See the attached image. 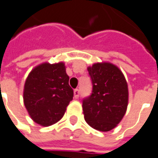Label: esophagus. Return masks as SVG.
Masks as SVG:
<instances>
[{
    "mask_svg": "<svg viewBox=\"0 0 158 158\" xmlns=\"http://www.w3.org/2000/svg\"><path fill=\"white\" fill-rule=\"evenodd\" d=\"M79 95H80V91H79V89L76 88L74 90V97H75V99H78L79 98Z\"/></svg>",
    "mask_w": 158,
    "mask_h": 158,
    "instance_id": "obj_1",
    "label": "esophagus"
}]
</instances>
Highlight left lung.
<instances>
[{"label": "left lung", "instance_id": "obj_1", "mask_svg": "<svg viewBox=\"0 0 158 158\" xmlns=\"http://www.w3.org/2000/svg\"><path fill=\"white\" fill-rule=\"evenodd\" d=\"M88 70L93 89L91 94L82 100L85 121L94 129L107 132L116 127L126 113L127 81L112 64H94Z\"/></svg>", "mask_w": 158, "mask_h": 158}]
</instances>
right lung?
Listing matches in <instances>:
<instances>
[{"label":"right lung","instance_id":"right-lung-1","mask_svg":"<svg viewBox=\"0 0 158 158\" xmlns=\"http://www.w3.org/2000/svg\"><path fill=\"white\" fill-rule=\"evenodd\" d=\"M73 95L64 63H44L28 76L23 102L34 122L47 127L63 117Z\"/></svg>","mask_w":158,"mask_h":158}]
</instances>
